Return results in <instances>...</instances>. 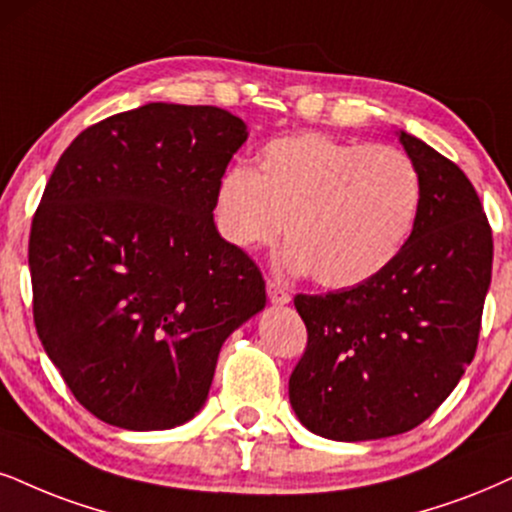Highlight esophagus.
<instances>
[{
  "label": "esophagus",
  "mask_w": 512,
  "mask_h": 512,
  "mask_svg": "<svg viewBox=\"0 0 512 512\" xmlns=\"http://www.w3.org/2000/svg\"><path fill=\"white\" fill-rule=\"evenodd\" d=\"M266 289H268V299H270V304H275V306H285V304H289V301H292V294H289L287 289L280 285V282L268 280Z\"/></svg>",
  "instance_id": "obj_1"
}]
</instances>
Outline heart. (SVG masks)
I'll use <instances>...</instances> for the list:
<instances>
[{
	"label": "heart",
	"instance_id": "b5f03b06",
	"mask_svg": "<svg viewBox=\"0 0 512 512\" xmlns=\"http://www.w3.org/2000/svg\"><path fill=\"white\" fill-rule=\"evenodd\" d=\"M420 199V173L403 151L299 132L263 144L256 170L232 163L220 173L213 220L242 251L270 246L285 230L289 270L349 289L396 261Z\"/></svg>",
	"mask_w": 512,
	"mask_h": 512
}]
</instances>
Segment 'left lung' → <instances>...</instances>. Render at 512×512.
Here are the masks:
<instances>
[{"instance_id":"8db88e82","label":"left lung","mask_w":512,"mask_h":512,"mask_svg":"<svg viewBox=\"0 0 512 512\" xmlns=\"http://www.w3.org/2000/svg\"><path fill=\"white\" fill-rule=\"evenodd\" d=\"M420 173L418 220L387 270L358 287L296 294L308 344L289 377L301 425L334 441L403 434L456 389L477 351L494 242L456 163L399 132Z\"/></svg>"}]
</instances>
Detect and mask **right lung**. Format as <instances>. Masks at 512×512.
<instances>
[{
	"label": "right lung",
	"mask_w": 512,
	"mask_h": 512,
	"mask_svg": "<svg viewBox=\"0 0 512 512\" xmlns=\"http://www.w3.org/2000/svg\"><path fill=\"white\" fill-rule=\"evenodd\" d=\"M246 137L218 106L144 104L82 130L44 187L28 244L37 337L113 427L192 420L220 346L266 306L261 270L213 223Z\"/></svg>",
	"instance_id": "obj_1"
}]
</instances>
